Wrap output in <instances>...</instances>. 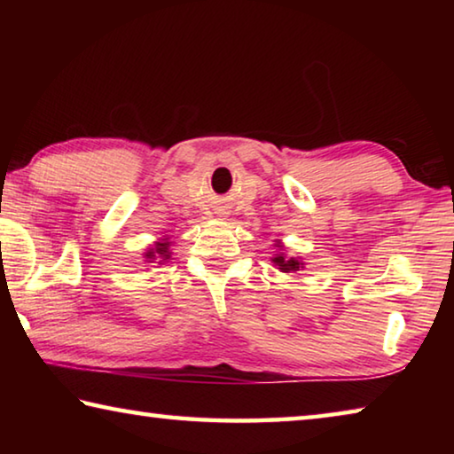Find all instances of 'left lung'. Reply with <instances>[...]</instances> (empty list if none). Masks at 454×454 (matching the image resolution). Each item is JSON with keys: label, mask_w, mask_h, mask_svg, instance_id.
I'll list each match as a JSON object with an SVG mask.
<instances>
[{"label": "left lung", "mask_w": 454, "mask_h": 454, "mask_svg": "<svg viewBox=\"0 0 454 454\" xmlns=\"http://www.w3.org/2000/svg\"><path fill=\"white\" fill-rule=\"evenodd\" d=\"M274 248H276V254L270 258L272 264L278 268L280 272L284 274H290V272H298V270H304V260L301 256H286V252H284V244L280 240H274Z\"/></svg>", "instance_id": "1"}]
</instances>
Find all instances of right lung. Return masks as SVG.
Listing matches in <instances>:
<instances>
[{
	"label": "right lung",
	"instance_id": "obj_1",
	"mask_svg": "<svg viewBox=\"0 0 454 454\" xmlns=\"http://www.w3.org/2000/svg\"><path fill=\"white\" fill-rule=\"evenodd\" d=\"M172 242L170 238H160L158 242H153V246L145 248L144 252V262L145 264H164L172 258Z\"/></svg>",
	"mask_w": 454,
	"mask_h": 454
}]
</instances>
